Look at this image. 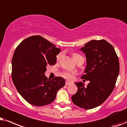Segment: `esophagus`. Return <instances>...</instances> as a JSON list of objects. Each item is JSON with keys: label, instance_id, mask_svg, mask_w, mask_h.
Listing matches in <instances>:
<instances>
[{"label": "esophagus", "instance_id": "34e87169", "mask_svg": "<svg viewBox=\"0 0 127 127\" xmlns=\"http://www.w3.org/2000/svg\"><path fill=\"white\" fill-rule=\"evenodd\" d=\"M72 84V82H69V81H66V82H65V85H70V84Z\"/></svg>", "mask_w": 127, "mask_h": 127}]
</instances>
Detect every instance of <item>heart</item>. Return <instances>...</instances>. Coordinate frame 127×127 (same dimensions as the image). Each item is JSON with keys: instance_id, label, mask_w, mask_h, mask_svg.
Segmentation results:
<instances>
[{"instance_id": "1", "label": "heart", "mask_w": 127, "mask_h": 127, "mask_svg": "<svg viewBox=\"0 0 127 127\" xmlns=\"http://www.w3.org/2000/svg\"><path fill=\"white\" fill-rule=\"evenodd\" d=\"M62 57V53L59 54V55L57 56V60H60ZM82 57V56L79 55H78V54H77V53L73 54V59L75 61L77 60L79 58V57ZM74 75V72H65L63 74V75L64 77L66 78L69 79H71L73 78Z\"/></svg>"}]
</instances>
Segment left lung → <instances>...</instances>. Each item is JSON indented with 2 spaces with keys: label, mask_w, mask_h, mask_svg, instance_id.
<instances>
[{
  "label": "left lung",
  "mask_w": 127,
  "mask_h": 127,
  "mask_svg": "<svg viewBox=\"0 0 127 127\" xmlns=\"http://www.w3.org/2000/svg\"><path fill=\"white\" fill-rule=\"evenodd\" d=\"M80 50L87 59L81 78L89 83L85 87L83 82H75L78 91L71 99L79 107L92 109L102 104L113 92L119 74V60L113 46L104 39L91 40Z\"/></svg>",
  "instance_id": "obj_1"
}]
</instances>
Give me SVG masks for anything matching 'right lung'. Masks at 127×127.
I'll return each instance as SVG.
<instances>
[{
  "label": "right lung",
  "mask_w": 127,
  "mask_h": 127,
  "mask_svg": "<svg viewBox=\"0 0 127 127\" xmlns=\"http://www.w3.org/2000/svg\"><path fill=\"white\" fill-rule=\"evenodd\" d=\"M60 49L39 35L28 37L17 47L13 55L12 80L16 88L27 102L35 106L53 102L65 79L45 75L46 67L55 65Z\"/></svg>",
  "instance_id": "1"
}]
</instances>
